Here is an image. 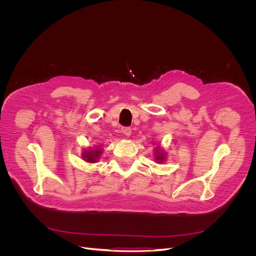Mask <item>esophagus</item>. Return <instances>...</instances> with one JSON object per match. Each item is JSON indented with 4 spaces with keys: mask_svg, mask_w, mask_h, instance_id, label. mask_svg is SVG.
<instances>
[{
    "mask_svg": "<svg viewBox=\"0 0 256 256\" xmlns=\"http://www.w3.org/2000/svg\"><path fill=\"white\" fill-rule=\"evenodd\" d=\"M122 132L124 134V136H131V128H129V127H122Z\"/></svg>",
    "mask_w": 256,
    "mask_h": 256,
    "instance_id": "obj_1",
    "label": "esophagus"
}]
</instances>
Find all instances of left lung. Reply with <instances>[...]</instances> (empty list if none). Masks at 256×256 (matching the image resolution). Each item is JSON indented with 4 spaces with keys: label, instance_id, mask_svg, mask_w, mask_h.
<instances>
[{
    "label": "left lung",
    "instance_id": "1",
    "mask_svg": "<svg viewBox=\"0 0 256 256\" xmlns=\"http://www.w3.org/2000/svg\"><path fill=\"white\" fill-rule=\"evenodd\" d=\"M154 159L156 160L157 164H162V162L166 161V152H164V148H161V146L157 145L154 147Z\"/></svg>",
    "mask_w": 256,
    "mask_h": 256
}]
</instances>
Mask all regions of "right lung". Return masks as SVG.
Segmentation results:
<instances>
[{
	"instance_id": "right-lung-1",
	"label": "right lung",
	"mask_w": 256,
	"mask_h": 256,
	"mask_svg": "<svg viewBox=\"0 0 256 256\" xmlns=\"http://www.w3.org/2000/svg\"><path fill=\"white\" fill-rule=\"evenodd\" d=\"M102 154V147L96 146L94 148L84 150L81 157L85 162H88V164H96V162L99 160L100 154Z\"/></svg>"
}]
</instances>
